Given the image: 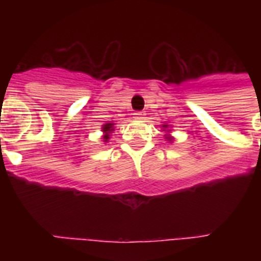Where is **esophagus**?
<instances>
[{
	"mask_svg": "<svg viewBox=\"0 0 261 261\" xmlns=\"http://www.w3.org/2000/svg\"><path fill=\"white\" fill-rule=\"evenodd\" d=\"M145 112H142V111H137V112H134V118L135 119H145Z\"/></svg>",
	"mask_w": 261,
	"mask_h": 261,
	"instance_id": "1",
	"label": "esophagus"
}]
</instances>
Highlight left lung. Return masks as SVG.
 Masks as SVG:
<instances>
[{
    "label": "left lung",
    "mask_w": 261,
    "mask_h": 261,
    "mask_svg": "<svg viewBox=\"0 0 261 261\" xmlns=\"http://www.w3.org/2000/svg\"><path fill=\"white\" fill-rule=\"evenodd\" d=\"M164 128H167V127H168V124H164ZM168 131H169V130H168ZM167 139H168V141H172V137H167Z\"/></svg>",
    "instance_id": "1"
}]
</instances>
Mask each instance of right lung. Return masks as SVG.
I'll return each instance as SVG.
<instances>
[{
  "label": "right lung",
  "instance_id": "1",
  "mask_svg": "<svg viewBox=\"0 0 261 261\" xmlns=\"http://www.w3.org/2000/svg\"><path fill=\"white\" fill-rule=\"evenodd\" d=\"M111 131H114V123H107L102 126V133H104V139H106V142L110 138V133Z\"/></svg>",
  "mask_w": 261,
  "mask_h": 261
}]
</instances>
